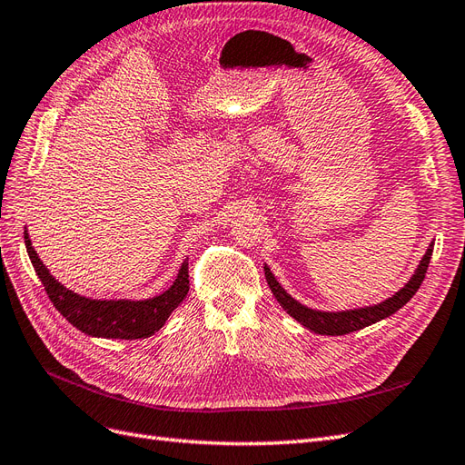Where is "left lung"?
Listing matches in <instances>:
<instances>
[{
    "label": "left lung",
    "mask_w": 465,
    "mask_h": 465,
    "mask_svg": "<svg viewBox=\"0 0 465 465\" xmlns=\"http://www.w3.org/2000/svg\"><path fill=\"white\" fill-rule=\"evenodd\" d=\"M430 256H432V244L429 246L423 260H420L417 272L411 277L410 283H407L401 291L393 294L391 299L384 301L382 304L369 306V308H359V311H347V312H318V311H312V308L302 306L301 302L291 299L289 294L285 292V289L277 283L273 273L270 272V267L265 265L263 270H265L267 285H270L272 292L275 294L277 302L283 306L294 320L301 322L304 328L312 330L320 335H345V333L362 330V328L371 326V323H376L380 320L391 316L393 312H398L403 304L410 302L413 294L417 292V289L420 287V283L425 281L429 263H430Z\"/></svg>",
    "instance_id": "1"
}]
</instances>
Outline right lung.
Wrapping results in <instances>:
<instances>
[{
	"label": "right lung",
	"instance_id": "obj_1",
	"mask_svg": "<svg viewBox=\"0 0 465 465\" xmlns=\"http://www.w3.org/2000/svg\"><path fill=\"white\" fill-rule=\"evenodd\" d=\"M25 244L35 272L52 304L69 323L93 337H108V340H142L159 331L174 308L186 299L190 291L188 260L182 263L173 287L163 294L147 301H93L79 297L77 292L65 289L55 281L48 267L40 262L35 252L29 232L25 231Z\"/></svg>",
	"mask_w": 465,
	"mask_h": 465
}]
</instances>
